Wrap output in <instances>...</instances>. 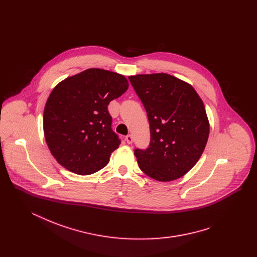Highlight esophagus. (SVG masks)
Here are the masks:
<instances>
[{"label": "esophagus", "instance_id": "1", "mask_svg": "<svg viewBox=\"0 0 257 257\" xmlns=\"http://www.w3.org/2000/svg\"><path fill=\"white\" fill-rule=\"evenodd\" d=\"M126 142H127V144H129V145H131V144L133 143V137H132V135H127V136H126Z\"/></svg>", "mask_w": 257, "mask_h": 257}]
</instances>
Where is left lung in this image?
Returning <instances> with one entry per match:
<instances>
[{
  "mask_svg": "<svg viewBox=\"0 0 257 257\" xmlns=\"http://www.w3.org/2000/svg\"><path fill=\"white\" fill-rule=\"evenodd\" d=\"M150 126L147 149H135L139 167L161 182L182 177L202 155L209 137L204 104L195 88L170 74L129 76Z\"/></svg>",
  "mask_w": 257,
  "mask_h": 257,
  "instance_id": "obj_1",
  "label": "left lung"
}]
</instances>
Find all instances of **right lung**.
<instances>
[{"label": "right lung", "instance_id": "add662e5", "mask_svg": "<svg viewBox=\"0 0 257 257\" xmlns=\"http://www.w3.org/2000/svg\"><path fill=\"white\" fill-rule=\"evenodd\" d=\"M121 74L89 68L54 87L43 112L44 136L54 158L80 175L100 171L120 145L108 105L128 89Z\"/></svg>", "mask_w": 257, "mask_h": 257}]
</instances>
